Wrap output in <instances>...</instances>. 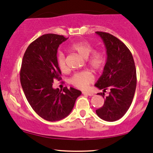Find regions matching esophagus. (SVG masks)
<instances>
[{
  "mask_svg": "<svg viewBox=\"0 0 153 153\" xmlns=\"http://www.w3.org/2000/svg\"><path fill=\"white\" fill-rule=\"evenodd\" d=\"M82 93L84 95H87V96H93V94L92 93H90V92H85V91H83Z\"/></svg>",
  "mask_w": 153,
  "mask_h": 153,
  "instance_id": "34e87169",
  "label": "esophagus"
}]
</instances>
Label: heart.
<instances>
[{
  "label": "heart",
  "instance_id": "obj_1",
  "mask_svg": "<svg viewBox=\"0 0 153 153\" xmlns=\"http://www.w3.org/2000/svg\"><path fill=\"white\" fill-rule=\"evenodd\" d=\"M69 48L76 52L83 58H88V64L92 69L96 71L101 70L106 63L104 54L98 50L93 51L92 47L88 42H79L72 44ZM91 55H90L89 54ZM57 63L61 71L67 69L65 55L63 52H58L57 55ZM70 83L79 89H85L90 83L93 81V76L88 71H82L75 73L69 79Z\"/></svg>",
  "mask_w": 153,
  "mask_h": 153
}]
</instances>
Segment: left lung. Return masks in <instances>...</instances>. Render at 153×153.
Listing matches in <instances>:
<instances>
[{"label": "left lung", "instance_id": "8db88e82", "mask_svg": "<svg viewBox=\"0 0 153 153\" xmlns=\"http://www.w3.org/2000/svg\"><path fill=\"white\" fill-rule=\"evenodd\" d=\"M106 49L107 59L102 75L95 86L110 93H98L105 98L103 106L96 110L103 120L114 122L120 119L129 109L136 87V71L133 55L123 42L111 34L97 31Z\"/></svg>", "mask_w": 153, "mask_h": 153}]
</instances>
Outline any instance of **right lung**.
Instances as JSON below:
<instances>
[{"instance_id": "1", "label": "right lung", "mask_w": 153, "mask_h": 153, "mask_svg": "<svg viewBox=\"0 0 153 153\" xmlns=\"http://www.w3.org/2000/svg\"><path fill=\"white\" fill-rule=\"evenodd\" d=\"M67 39L53 33L39 37L27 47L21 65L20 82L27 101L41 117L51 122L68 116L82 93L73 88H52L54 80L61 79L57 49Z\"/></svg>"}]
</instances>
